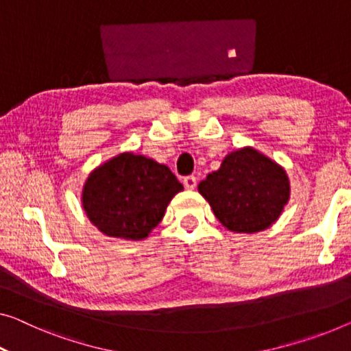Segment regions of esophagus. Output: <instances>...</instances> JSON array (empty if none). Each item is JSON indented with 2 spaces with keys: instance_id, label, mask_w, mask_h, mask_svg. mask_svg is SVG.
Here are the masks:
<instances>
[{
  "instance_id": "34e87169",
  "label": "esophagus",
  "mask_w": 351,
  "mask_h": 351,
  "mask_svg": "<svg viewBox=\"0 0 351 351\" xmlns=\"http://www.w3.org/2000/svg\"><path fill=\"white\" fill-rule=\"evenodd\" d=\"M182 182H184V186H186V189H195V186H197V178L193 176V175H191V176H184V180H182Z\"/></svg>"
}]
</instances>
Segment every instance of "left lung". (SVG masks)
<instances>
[{"mask_svg":"<svg viewBox=\"0 0 351 351\" xmlns=\"http://www.w3.org/2000/svg\"><path fill=\"white\" fill-rule=\"evenodd\" d=\"M214 216L237 233H257L279 219L290 198V181L274 160L245 146L226 156L221 169L198 184Z\"/></svg>","mask_w":351,"mask_h":351,"instance_id":"1","label":"left lung"}]
</instances>
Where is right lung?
Wrapping results in <instances>:
<instances>
[{"mask_svg": "<svg viewBox=\"0 0 351 351\" xmlns=\"http://www.w3.org/2000/svg\"><path fill=\"white\" fill-rule=\"evenodd\" d=\"M181 191L182 184L167 165L142 154L121 153L91 171L82 203L104 234L137 241L158 226Z\"/></svg>", "mask_w": 351, "mask_h": 351, "instance_id": "add662e5", "label": "right lung"}]
</instances>
